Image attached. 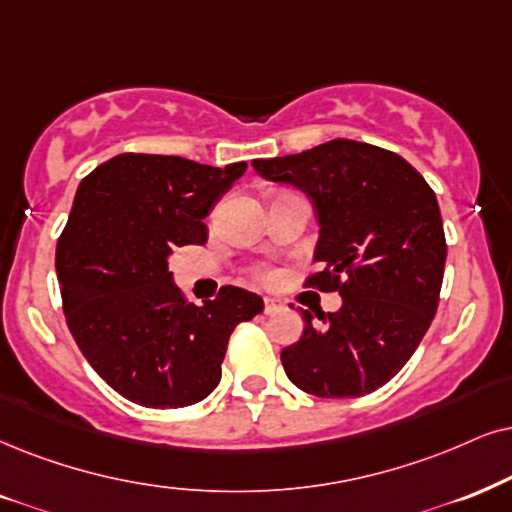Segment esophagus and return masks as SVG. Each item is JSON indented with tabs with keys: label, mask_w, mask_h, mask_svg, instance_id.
I'll use <instances>...</instances> for the list:
<instances>
[{
	"label": "esophagus",
	"mask_w": 512,
	"mask_h": 512,
	"mask_svg": "<svg viewBox=\"0 0 512 512\" xmlns=\"http://www.w3.org/2000/svg\"><path fill=\"white\" fill-rule=\"evenodd\" d=\"M278 309H281V302L271 300V297H267V300H264V314H276Z\"/></svg>",
	"instance_id": "1"
}]
</instances>
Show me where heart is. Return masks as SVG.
<instances>
[{
  "label": "heart",
  "mask_w": 512,
  "mask_h": 512,
  "mask_svg": "<svg viewBox=\"0 0 512 512\" xmlns=\"http://www.w3.org/2000/svg\"><path fill=\"white\" fill-rule=\"evenodd\" d=\"M255 276L260 278L262 283H274L276 281V274L271 269H264V267H257L255 269Z\"/></svg>",
  "instance_id": "1"
}]
</instances>
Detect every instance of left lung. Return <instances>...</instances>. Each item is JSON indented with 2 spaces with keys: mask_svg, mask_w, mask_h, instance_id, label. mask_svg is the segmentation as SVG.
<instances>
[{
  "mask_svg": "<svg viewBox=\"0 0 512 512\" xmlns=\"http://www.w3.org/2000/svg\"><path fill=\"white\" fill-rule=\"evenodd\" d=\"M252 167L312 198L321 269L304 286L342 295L338 312L316 314L319 326L302 309V338L281 352L290 383L323 399L375 392L435 319L446 262L435 191L401 155L349 139Z\"/></svg>",
  "mask_w": 512,
  "mask_h": 512,
  "instance_id": "obj_1",
  "label": "left lung"
}]
</instances>
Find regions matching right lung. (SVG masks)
Instances as JSON below:
<instances>
[{"label": "right lung", "instance_id": "obj_1", "mask_svg": "<svg viewBox=\"0 0 512 512\" xmlns=\"http://www.w3.org/2000/svg\"><path fill=\"white\" fill-rule=\"evenodd\" d=\"M245 167L120 153L77 186L56 245L63 312L84 359L134 404L181 409L208 397L234 328L264 309L236 286L198 307L167 267L177 248L208 241L203 219Z\"/></svg>", "mask_w": 512, "mask_h": 512}]
</instances>
